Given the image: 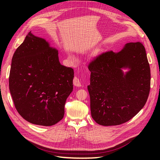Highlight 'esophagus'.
Wrapping results in <instances>:
<instances>
[{"mask_svg":"<svg viewBox=\"0 0 160 160\" xmlns=\"http://www.w3.org/2000/svg\"><path fill=\"white\" fill-rule=\"evenodd\" d=\"M73 85L76 87H81V83L80 79L78 78V77H75L73 79Z\"/></svg>","mask_w":160,"mask_h":160,"instance_id":"1","label":"esophagus"}]
</instances>
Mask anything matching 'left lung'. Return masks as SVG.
I'll use <instances>...</instances> for the list:
<instances>
[{"mask_svg": "<svg viewBox=\"0 0 160 160\" xmlns=\"http://www.w3.org/2000/svg\"><path fill=\"white\" fill-rule=\"evenodd\" d=\"M88 69L91 113L96 123L103 126L122 124L143 108L151 75L141 42L127 43L118 52H103L91 61Z\"/></svg>", "mask_w": 160, "mask_h": 160, "instance_id": "obj_1", "label": "left lung"}]
</instances>
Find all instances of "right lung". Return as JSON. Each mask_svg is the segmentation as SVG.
<instances>
[{
    "instance_id": "add662e5",
    "label": "right lung",
    "mask_w": 160,
    "mask_h": 160,
    "mask_svg": "<svg viewBox=\"0 0 160 160\" xmlns=\"http://www.w3.org/2000/svg\"><path fill=\"white\" fill-rule=\"evenodd\" d=\"M58 54L30 31L13 55L9 89L18 113L31 123L51 126L63 118L74 71L60 63Z\"/></svg>"
}]
</instances>
